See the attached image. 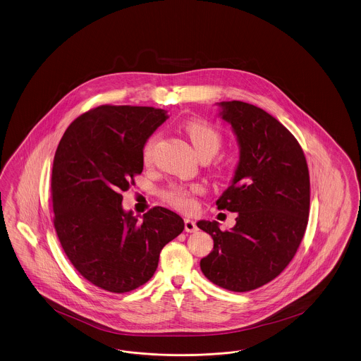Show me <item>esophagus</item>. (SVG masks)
I'll return each mask as SVG.
<instances>
[{"label": "esophagus", "instance_id": "obj_1", "mask_svg": "<svg viewBox=\"0 0 361 361\" xmlns=\"http://www.w3.org/2000/svg\"><path fill=\"white\" fill-rule=\"evenodd\" d=\"M184 226H185V231L187 232L197 231L196 223H195L193 220H190V219H185V220H184Z\"/></svg>", "mask_w": 361, "mask_h": 361}]
</instances>
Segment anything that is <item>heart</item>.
Wrapping results in <instances>:
<instances>
[{"label":"heart","instance_id":"obj_1","mask_svg":"<svg viewBox=\"0 0 361 361\" xmlns=\"http://www.w3.org/2000/svg\"><path fill=\"white\" fill-rule=\"evenodd\" d=\"M184 133L187 134L190 144L196 153L199 154L200 159H211L216 154L219 149L223 145V135L219 130L212 126L211 123L205 121H199V119H192L188 121L183 126ZM159 135L154 134L152 135L144 146L142 150V159L145 164H150L154 150L159 144ZM202 192V188L197 184L192 185H184V184H171L169 187L165 188L161 192L162 200L169 204L178 211L183 212H189L195 208L196 205V196L200 195Z\"/></svg>","mask_w":361,"mask_h":361}]
</instances>
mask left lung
Segmentation results:
<instances>
[{
    "label": "left lung",
    "mask_w": 361,
    "mask_h": 361,
    "mask_svg": "<svg viewBox=\"0 0 361 361\" xmlns=\"http://www.w3.org/2000/svg\"><path fill=\"white\" fill-rule=\"evenodd\" d=\"M220 106L240 159L216 205L238 217L231 231H221L217 221L197 223L214 239L200 269L217 286L243 293L273 281L294 258L307 226L310 180L301 145L278 119L245 102Z\"/></svg>",
    "instance_id": "1"
}]
</instances>
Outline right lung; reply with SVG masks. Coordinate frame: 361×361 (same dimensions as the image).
I'll return each mask as SVG.
<instances>
[{
	"label": "right lung",
	"mask_w": 361,
	"mask_h": 361,
	"mask_svg": "<svg viewBox=\"0 0 361 361\" xmlns=\"http://www.w3.org/2000/svg\"><path fill=\"white\" fill-rule=\"evenodd\" d=\"M161 109L103 104L78 116L59 142L51 178L54 226L76 271L97 288L128 293L146 283L184 220L154 207L144 220L125 212L122 193L142 173L145 142Z\"/></svg>",
	"instance_id": "right-lung-1"
}]
</instances>
